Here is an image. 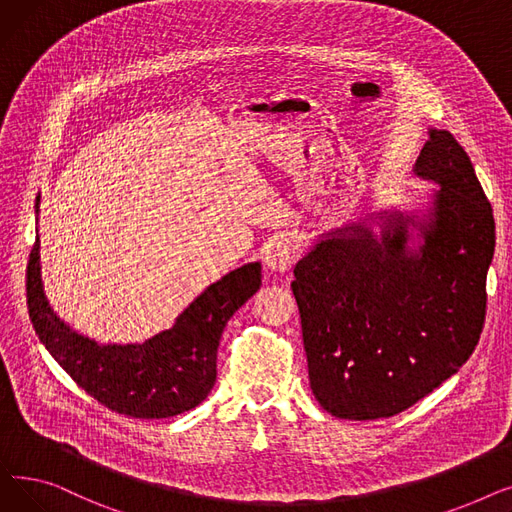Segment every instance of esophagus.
Wrapping results in <instances>:
<instances>
[{
	"instance_id": "esophagus-1",
	"label": "esophagus",
	"mask_w": 512,
	"mask_h": 512,
	"mask_svg": "<svg viewBox=\"0 0 512 512\" xmlns=\"http://www.w3.org/2000/svg\"><path fill=\"white\" fill-rule=\"evenodd\" d=\"M299 242L294 238H278L274 240L272 245H267L265 249V265L270 267V270H276V272H286L288 267L299 259Z\"/></svg>"
}]
</instances>
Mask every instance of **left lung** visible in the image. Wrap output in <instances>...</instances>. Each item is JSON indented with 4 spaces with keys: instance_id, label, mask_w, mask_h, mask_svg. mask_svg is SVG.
I'll return each instance as SVG.
<instances>
[{
    "instance_id": "obj_1",
    "label": "left lung",
    "mask_w": 512,
    "mask_h": 512,
    "mask_svg": "<svg viewBox=\"0 0 512 512\" xmlns=\"http://www.w3.org/2000/svg\"><path fill=\"white\" fill-rule=\"evenodd\" d=\"M415 174L440 184L427 222L378 213L380 238L363 224L330 232L294 267L309 384L338 419L413 407L467 363L486 321L496 226L471 159L429 130ZM409 225L419 250L406 247Z\"/></svg>"
}]
</instances>
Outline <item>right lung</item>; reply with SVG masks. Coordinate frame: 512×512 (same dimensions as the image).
<instances>
[{
  "label": "right lung",
  "mask_w": 512,
  "mask_h": 512,
  "mask_svg": "<svg viewBox=\"0 0 512 512\" xmlns=\"http://www.w3.org/2000/svg\"><path fill=\"white\" fill-rule=\"evenodd\" d=\"M259 286L261 265L247 263L201 292L174 328L143 344H97L51 311L41 284L39 234L26 267V305L49 355L103 407L137 419L174 417L201 405L218 375L228 319Z\"/></svg>",
  "instance_id": "add662e5"
}]
</instances>
